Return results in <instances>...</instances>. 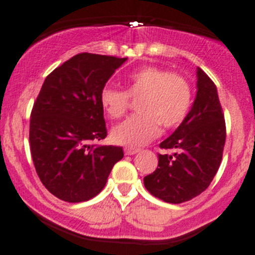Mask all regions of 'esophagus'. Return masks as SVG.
<instances>
[{
  "mask_svg": "<svg viewBox=\"0 0 255 255\" xmlns=\"http://www.w3.org/2000/svg\"><path fill=\"white\" fill-rule=\"evenodd\" d=\"M138 151H139V149L132 148V146H126V148H125V154H126V155H133V154L138 153Z\"/></svg>",
  "mask_w": 255,
  "mask_h": 255,
  "instance_id": "34e87169",
  "label": "esophagus"
}]
</instances>
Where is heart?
<instances>
[{"mask_svg": "<svg viewBox=\"0 0 255 255\" xmlns=\"http://www.w3.org/2000/svg\"><path fill=\"white\" fill-rule=\"evenodd\" d=\"M138 100V115L115 127L111 138L116 144L140 146L165 129L179 127L192 105V87L184 75L159 66H144L128 74L126 90L104 87L100 104L111 120H120Z\"/></svg>", "mask_w": 255, "mask_h": 255, "instance_id": "1", "label": "heart"}]
</instances>
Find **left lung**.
<instances>
[{
	"label": "left lung",
	"instance_id": "obj_1",
	"mask_svg": "<svg viewBox=\"0 0 255 255\" xmlns=\"http://www.w3.org/2000/svg\"><path fill=\"white\" fill-rule=\"evenodd\" d=\"M226 142V122L217 89L210 76L197 69V95L184 122L159 146L174 154H158V168L144 177L153 196L182 204L207 189L221 165Z\"/></svg>",
	"mask_w": 255,
	"mask_h": 255
}]
</instances>
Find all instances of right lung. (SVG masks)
<instances>
[{"mask_svg": "<svg viewBox=\"0 0 255 255\" xmlns=\"http://www.w3.org/2000/svg\"><path fill=\"white\" fill-rule=\"evenodd\" d=\"M126 58L80 53L44 80L29 122L33 164L42 184L58 199L82 202L102 191L123 158L115 145H91L107 137L100 92Z\"/></svg>", "mask_w": 255, "mask_h": 255, "instance_id": "obj_1", "label": "right lung"}]
</instances>
